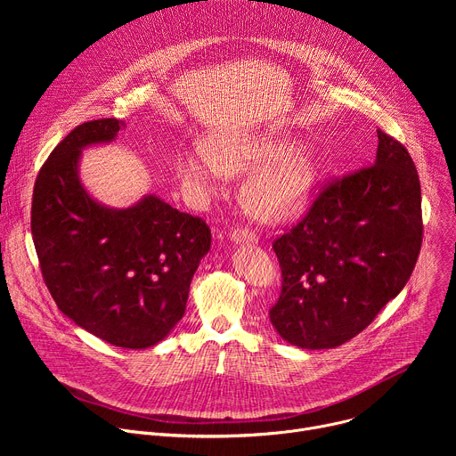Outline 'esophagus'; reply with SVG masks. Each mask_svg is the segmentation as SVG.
Instances as JSON below:
<instances>
[{
    "label": "esophagus",
    "mask_w": 456,
    "mask_h": 456,
    "mask_svg": "<svg viewBox=\"0 0 456 456\" xmlns=\"http://www.w3.org/2000/svg\"><path fill=\"white\" fill-rule=\"evenodd\" d=\"M231 240L234 243H256L257 241V236L252 232V231H247V229H232L231 231Z\"/></svg>",
    "instance_id": "esophagus-1"
}]
</instances>
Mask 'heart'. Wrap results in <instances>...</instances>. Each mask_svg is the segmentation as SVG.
<instances>
[{"label":"heart","mask_w":456,"mask_h":456,"mask_svg":"<svg viewBox=\"0 0 456 456\" xmlns=\"http://www.w3.org/2000/svg\"><path fill=\"white\" fill-rule=\"evenodd\" d=\"M250 170L241 189L243 204L252 216L264 222H280L297 213L310 199L317 175L312 153L301 148L283 150L267 139L215 142L211 155L189 148L176 160V178L197 204L216 197L224 175L241 176Z\"/></svg>","instance_id":"1"}]
</instances>
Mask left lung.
<instances>
[{"label": "left lung", "instance_id": "obj_1", "mask_svg": "<svg viewBox=\"0 0 456 456\" xmlns=\"http://www.w3.org/2000/svg\"><path fill=\"white\" fill-rule=\"evenodd\" d=\"M375 162L324 187L273 248L281 294L269 310L290 345L327 350L362 332L408 283L422 245L420 182L408 150L377 129Z\"/></svg>", "mask_w": 456, "mask_h": 456}]
</instances>
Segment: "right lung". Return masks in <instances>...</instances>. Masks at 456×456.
Masks as SVG:
<instances>
[{"label": "right lung", "mask_w": 456, "mask_h": 456, "mask_svg": "<svg viewBox=\"0 0 456 456\" xmlns=\"http://www.w3.org/2000/svg\"><path fill=\"white\" fill-rule=\"evenodd\" d=\"M122 127L118 118L90 120L55 146L34 185L30 227L57 308L113 346L144 350L182 319L211 231L157 194L122 209L92 197L81 153L113 142Z\"/></svg>", "instance_id": "1"}]
</instances>
